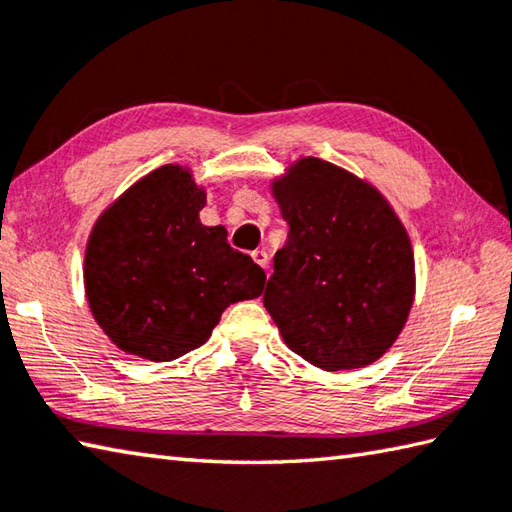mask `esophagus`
<instances>
[{
    "mask_svg": "<svg viewBox=\"0 0 512 512\" xmlns=\"http://www.w3.org/2000/svg\"><path fill=\"white\" fill-rule=\"evenodd\" d=\"M253 262L259 264L262 268H266V266H268V253H266V250H255V253H253Z\"/></svg>",
    "mask_w": 512,
    "mask_h": 512,
    "instance_id": "esophagus-1",
    "label": "esophagus"
}]
</instances>
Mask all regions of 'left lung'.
<instances>
[{
	"mask_svg": "<svg viewBox=\"0 0 512 512\" xmlns=\"http://www.w3.org/2000/svg\"><path fill=\"white\" fill-rule=\"evenodd\" d=\"M288 224L264 306L286 347L324 371L358 369L394 345L414 304V250L374 185L304 156L273 179Z\"/></svg>",
	"mask_w": 512,
	"mask_h": 512,
	"instance_id": "8db88e82",
	"label": "left lung"
}]
</instances>
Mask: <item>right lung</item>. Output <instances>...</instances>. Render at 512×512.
<instances>
[{
  "label": "right lung",
  "mask_w": 512,
  "mask_h": 512,
  "mask_svg": "<svg viewBox=\"0 0 512 512\" xmlns=\"http://www.w3.org/2000/svg\"><path fill=\"white\" fill-rule=\"evenodd\" d=\"M206 188L190 167L163 165L102 210L85 250L91 315L114 345L152 362L181 358L210 338L230 304L262 295L266 275L203 226Z\"/></svg>",
  "instance_id": "add662e5"
}]
</instances>
